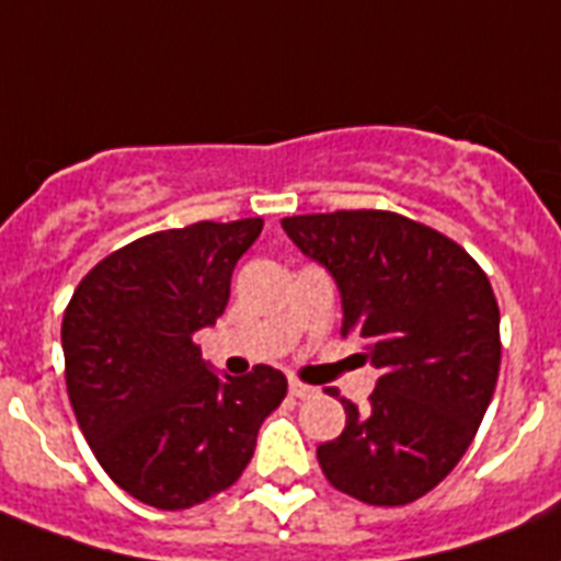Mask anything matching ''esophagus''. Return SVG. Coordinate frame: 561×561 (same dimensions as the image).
<instances>
[{
	"label": "esophagus",
	"mask_w": 561,
	"mask_h": 561,
	"mask_svg": "<svg viewBox=\"0 0 561 561\" xmlns=\"http://www.w3.org/2000/svg\"><path fill=\"white\" fill-rule=\"evenodd\" d=\"M319 392V389H316V386H307V383H301V380H289V394H293V398H312V394Z\"/></svg>",
	"instance_id": "esophagus-1"
}]
</instances>
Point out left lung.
<instances>
[{
  "instance_id": "1",
  "label": "left lung",
  "mask_w": 561,
  "mask_h": 561,
  "mask_svg": "<svg viewBox=\"0 0 561 561\" xmlns=\"http://www.w3.org/2000/svg\"><path fill=\"white\" fill-rule=\"evenodd\" d=\"M286 237L342 293V336L380 368L366 407L316 450L328 483L368 506H407L474 442L501 371V310L462 245L392 210L307 213ZM333 394V392H330Z\"/></svg>"
}]
</instances>
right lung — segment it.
Segmentation results:
<instances>
[{
    "instance_id": "1",
    "label": "right lung",
    "mask_w": 561,
    "mask_h": 561,
    "mask_svg": "<svg viewBox=\"0 0 561 561\" xmlns=\"http://www.w3.org/2000/svg\"><path fill=\"white\" fill-rule=\"evenodd\" d=\"M263 219L195 221L95 263L60 324L67 392L87 445L119 489L154 510H190L240 480L286 377L254 366L219 377L195 330L216 324L237 260Z\"/></svg>"
}]
</instances>
